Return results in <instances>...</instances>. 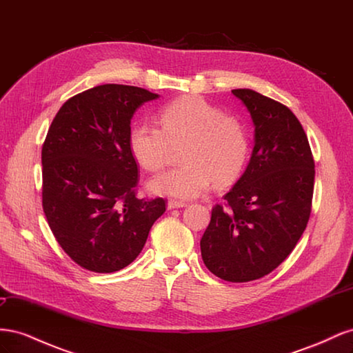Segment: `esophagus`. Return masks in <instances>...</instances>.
Instances as JSON below:
<instances>
[{
    "mask_svg": "<svg viewBox=\"0 0 353 353\" xmlns=\"http://www.w3.org/2000/svg\"><path fill=\"white\" fill-rule=\"evenodd\" d=\"M187 203L183 200H169L168 201V209H176V208H184Z\"/></svg>",
    "mask_w": 353,
    "mask_h": 353,
    "instance_id": "esophagus-1",
    "label": "esophagus"
}]
</instances>
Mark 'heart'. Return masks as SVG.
Segmentation results:
<instances>
[{"mask_svg": "<svg viewBox=\"0 0 353 353\" xmlns=\"http://www.w3.org/2000/svg\"><path fill=\"white\" fill-rule=\"evenodd\" d=\"M162 128L141 122L130 134V150L144 169L157 172L168 163L174 147L184 144V165L156 176L150 188L157 194L190 199L206 191L212 181L227 185L248 162L249 135L244 125L196 95L181 97L160 110Z\"/></svg>", "mask_w": 353, "mask_h": 353, "instance_id": "b5f03b06", "label": "heart"}]
</instances>
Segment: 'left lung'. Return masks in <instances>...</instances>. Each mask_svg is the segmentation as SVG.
<instances>
[{"mask_svg": "<svg viewBox=\"0 0 353 353\" xmlns=\"http://www.w3.org/2000/svg\"><path fill=\"white\" fill-rule=\"evenodd\" d=\"M232 94L250 112L254 147L223 205L213 206L200 249L212 274L248 283L272 272L302 237L311 216L315 162L287 105L252 90Z\"/></svg>", "mask_w": 353, "mask_h": 353, "instance_id": "1", "label": "left lung"}]
</instances>
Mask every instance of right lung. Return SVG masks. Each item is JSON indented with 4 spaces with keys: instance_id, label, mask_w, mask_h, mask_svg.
<instances>
[{
    "instance_id": "add662e5",
    "label": "right lung",
    "mask_w": 353,
    "mask_h": 353,
    "mask_svg": "<svg viewBox=\"0 0 353 353\" xmlns=\"http://www.w3.org/2000/svg\"><path fill=\"white\" fill-rule=\"evenodd\" d=\"M159 95L105 83L73 95L42 144V209L69 258L99 274L119 271L143 250L166 200L138 199L130 150L135 110Z\"/></svg>"
}]
</instances>
